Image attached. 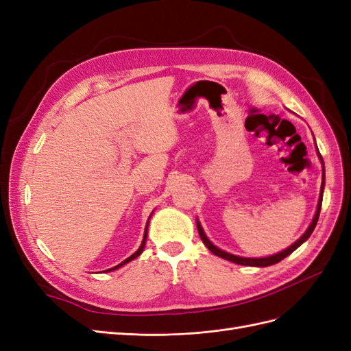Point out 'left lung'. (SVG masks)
<instances>
[{
    "instance_id": "8db88e82",
    "label": "left lung",
    "mask_w": 351,
    "mask_h": 351,
    "mask_svg": "<svg viewBox=\"0 0 351 351\" xmlns=\"http://www.w3.org/2000/svg\"><path fill=\"white\" fill-rule=\"evenodd\" d=\"M317 156H319V158H320V160H322V156H320V153H319V152H317ZM322 163H324V160H322ZM324 181H325V170H324V175H322V188H320L319 203H317V210H316V215H315V217H313V222L310 223L308 229H307V231L303 234V237H302V238L297 239V241H295L291 247H288L287 250H284V252L278 253V254H275V256H269V257H263V258H247V257H238V256H234V254H229V253H226V252H222V250H219L217 247H215L212 243L208 241V238H207V237H206V234L203 232V228H202V225H199V223L197 222L198 234H199V237H202L203 243L206 244V247L210 250V252H212V253H213V254H216V256H219V257H222V258L229 260V262H234V263H237V265H244V266H260V267H265V266L275 265V263H278V262H281V260H282V258H285L287 256L291 254L295 248H298L300 245H302V244L306 241V239H307L310 235H312L313 229H315V226H316V223H317L319 215H320V206H322Z\"/></svg>"
}]
</instances>
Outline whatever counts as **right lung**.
<instances>
[{"label": "right lung", "instance_id": "obj_1", "mask_svg": "<svg viewBox=\"0 0 351 351\" xmlns=\"http://www.w3.org/2000/svg\"><path fill=\"white\" fill-rule=\"evenodd\" d=\"M147 228H148V225H147ZM147 228H145V234H144V239H143V243H141V247H139L138 250H136V252L131 256V257H128L126 260H123V262L122 263H120V265H117V266H114V267H112V269H107L106 270V272H110V270H114V269H117V267H120V266H123V265H126L128 262H131V260H134V258H136L139 254H141L143 253V250H144V245H145V241H147Z\"/></svg>", "mask_w": 351, "mask_h": 351}]
</instances>
